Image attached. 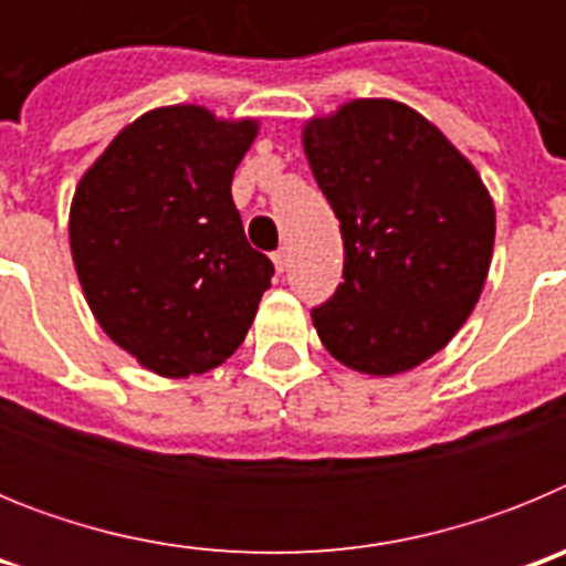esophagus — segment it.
Wrapping results in <instances>:
<instances>
[{
    "label": "esophagus",
    "mask_w": 566,
    "mask_h": 566,
    "mask_svg": "<svg viewBox=\"0 0 566 566\" xmlns=\"http://www.w3.org/2000/svg\"><path fill=\"white\" fill-rule=\"evenodd\" d=\"M272 260H274V269H277V272H286V269H289V249H277V252L272 254Z\"/></svg>",
    "instance_id": "obj_1"
}]
</instances>
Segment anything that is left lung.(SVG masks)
Instances as JSON below:
<instances>
[{
	"mask_svg": "<svg viewBox=\"0 0 566 566\" xmlns=\"http://www.w3.org/2000/svg\"><path fill=\"white\" fill-rule=\"evenodd\" d=\"M303 149L345 252V280L312 312L314 328L354 371H411L476 308L496 240L493 198L442 129L394 98L314 115Z\"/></svg>",
	"mask_w": 566,
	"mask_h": 566,
	"instance_id": "obj_1",
	"label": "left lung"
}]
</instances>
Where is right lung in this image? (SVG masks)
I'll return each instance as SVG.
<instances>
[{
    "instance_id": "1",
    "label": "right lung",
    "mask_w": 566,
    "mask_h": 566,
    "mask_svg": "<svg viewBox=\"0 0 566 566\" xmlns=\"http://www.w3.org/2000/svg\"><path fill=\"white\" fill-rule=\"evenodd\" d=\"M258 118L155 107L115 135L70 203V252L98 326L158 377L227 363L272 286L232 178Z\"/></svg>"
}]
</instances>
